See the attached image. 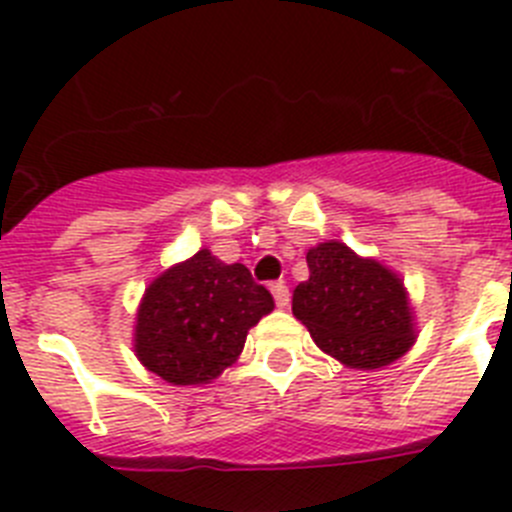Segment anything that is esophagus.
<instances>
[{"instance_id":"34e87169","label":"esophagus","mask_w":512,"mask_h":512,"mask_svg":"<svg viewBox=\"0 0 512 512\" xmlns=\"http://www.w3.org/2000/svg\"><path fill=\"white\" fill-rule=\"evenodd\" d=\"M270 290H273V298L275 303H278V308H285L290 303V290L285 283H273L270 285Z\"/></svg>"}]
</instances>
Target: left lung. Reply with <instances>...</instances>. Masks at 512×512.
<instances>
[{
	"mask_svg": "<svg viewBox=\"0 0 512 512\" xmlns=\"http://www.w3.org/2000/svg\"><path fill=\"white\" fill-rule=\"evenodd\" d=\"M306 260L311 275L293 290V313L326 354L375 370L408 352L413 313L398 275L342 242L313 247Z\"/></svg>",
	"mask_w": 512,
	"mask_h": 512,
	"instance_id": "left-lung-1",
	"label": "left lung"
}]
</instances>
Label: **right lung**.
I'll use <instances>...</instances> for the list:
<instances>
[{
  "label": "right lung",
  "instance_id": "add662e5",
  "mask_svg": "<svg viewBox=\"0 0 512 512\" xmlns=\"http://www.w3.org/2000/svg\"><path fill=\"white\" fill-rule=\"evenodd\" d=\"M273 306L270 290L255 283L245 265H224L199 250L145 290L137 311V357L173 385L209 382L232 365L247 331Z\"/></svg>",
  "mask_w": 512,
  "mask_h": 512
}]
</instances>
